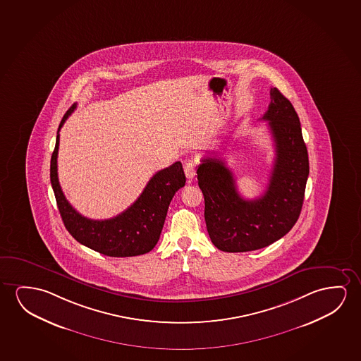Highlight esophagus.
<instances>
[{
    "mask_svg": "<svg viewBox=\"0 0 361 361\" xmlns=\"http://www.w3.org/2000/svg\"><path fill=\"white\" fill-rule=\"evenodd\" d=\"M195 166H196V165H195L194 160H188V161H186V164H185V166H183L185 175H186V178H188V180H192V178H195V173H196Z\"/></svg>",
    "mask_w": 361,
    "mask_h": 361,
    "instance_id": "34e87169",
    "label": "esophagus"
}]
</instances>
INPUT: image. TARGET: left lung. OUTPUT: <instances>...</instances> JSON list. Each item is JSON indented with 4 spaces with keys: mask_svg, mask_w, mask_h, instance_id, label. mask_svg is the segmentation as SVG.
<instances>
[{
    "mask_svg": "<svg viewBox=\"0 0 361 361\" xmlns=\"http://www.w3.org/2000/svg\"><path fill=\"white\" fill-rule=\"evenodd\" d=\"M271 104L262 121L272 134L276 159L264 194L243 199L233 173L217 157H204L197 167L204 197V221L209 238L224 252L256 251L272 245L292 230L303 206L309 175L307 147L292 103L271 88Z\"/></svg>",
    "mask_w": 361,
    "mask_h": 361,
    "instance_id": "1",
    "label": "left lung"
}]
</instances>
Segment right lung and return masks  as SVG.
I'll return each instance as SVG.
<instances>
[{"instance_id": "add662e5", "label": "right lung", "mask_w": 361, "mask_h": 361, "mask_svg": "<svg viewBox=\"0 0 361 361\" xmlns=\"http://www.w3.org/2000/svg\"><path fill=\"white\" fill-rule=\"evenodd\" d=\"M75 106L72 105L63 116L51 157V183L63 224L79 243L104 256H140L152 251L160 238L173 195L186 183L183 164L176 161L157 171L135 202L113 219L99 221L84 217L66 199L57 173L59 130Z\"/></svg>"}]
</instances>
